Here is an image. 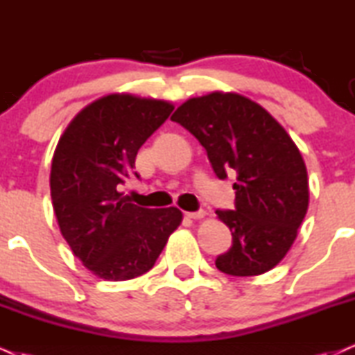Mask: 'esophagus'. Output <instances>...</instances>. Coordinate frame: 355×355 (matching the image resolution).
<instances>
[{"instance_id":"34e87169","label":"esophagus","mask_w":355,"mask_h":355,"mask_svg":"<svg viewBox=\"0 0 355 355\" xmlns=\"http://www.w3.org/2000/svg\"><path fill=\"white\" fill-rule=\"evenodd\" d=\"M185 215L189 216V218H191V220H198V218H203L205 211H203V210H198V211H187Z\"/></svg>"}]
</instances>
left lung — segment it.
<instances>
[{"label": "left lung", "instance_id": "obj_1", "mask_svg": "<svg viewBox=\"0 0 355 355\" xmlns=\"http://www.w3.org/2000/svg\"><path fill=\"white\" fill-rule=\"evenodd\" d=\"M172 121L203 145L220 180L236 178L234 210H216L233 236L216 268L232 276L272 270L296 240L309 203L300 148L266 109L240 94L193 97Z\"/></svg>", "mask_w": 355, "mask_h": 355}]
</instances>
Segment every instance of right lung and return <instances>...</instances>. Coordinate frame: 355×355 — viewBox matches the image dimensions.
<instances>
[{
    "instance_id": "obj_1",
    "label": "right lung",
    "mask_w": 355,
    "mask_h": 355,
    "mask_svg": "<svg viewBox=\"0 0 355 355\" xmlns=\"http://www.w3.org/2000/svg\"><path fill=\"white\" fill-rule=\"evenodd\" d=\"M165 101L130 94L97 99L72 119L55 147L51 198L64 240L94 275L125 281L152 270L182 223L178 208L137 207L122 193L139 148L172 114Z\"/></svg>"
}]
</instances>
